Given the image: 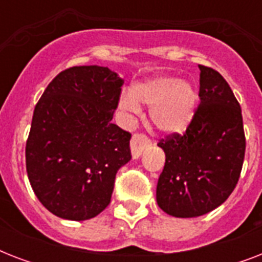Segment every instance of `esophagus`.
<instances>
[{"instance_id": "34e87169", "label": "esophagus", "mask_w": 262, "mask_h": 262, "mask_svg": "<svg viewBox=\"0 0 262 262\" xmlns=\"http://www.w3.org/2000/svg\"><path fill=\"white\" fill-rule=\"evenodd\" d=\"M151 144V140L148 139L145 135H141V133L133 135V137L130 140V149L133 159H139L141 154L144 152V149L149 147Z\"/></svg>"}]
</instances>
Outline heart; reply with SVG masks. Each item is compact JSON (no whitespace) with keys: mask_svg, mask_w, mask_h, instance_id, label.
Returning <instances> with one entry per match:
<instances>
[{"mask_svg":"<svg viewBox=\"0 0 262 262\" xmlns=\"http://www.w3.org/2000/svg\"><path fill=\"white\" fill-rule=\"evenodd\" d=\"M197 91L189 81L171 75H158L133 85L123 92L118 106L123 113L136 114L140 103L149 107L152 125L162 133L175 135L189 126L194 117Z\"/></svg>","mask_w":262,"mask_h":262,"instance_id":"heart-1","label":"heart"}]
</instances>
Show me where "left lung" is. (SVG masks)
Returning a JSON list of instances; mask_svg holds the SVG:
<instances>
[{
	"mask_svg": "<svg viewBox=\"0 0 262 262\" xmlns=\"http://www.w3.org/2000/svg\"><path fill=\"white\" fill-rule=\"evenodd\" d=\"M200 68V104L183 135L158 145L166 154L156 186L160 209L174 217L213 211L235 189L244 164L242 111L228 83L212 68Z\"/></svg>",
	"mask_w": 262,
	"mask_h": 262,
	"instance_id": "obj_1",
	"label": "left lung"
}]
</instances>
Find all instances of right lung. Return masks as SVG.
Segmentation results:
<instances>
[{
	"label": "right lung",
	"mask_w": 262,
	"mask_h": 262,
	"mask_svg": "<svg viewBox=\"0 0 262 262\" xmlns=\"http://www.w3.org/2000/svg\"><path fill=\"white\" fill-rule=\"evenodd\" d=\"M122 84L106 67H73L55 76L36 103L27 174L53 215L81 222L110 204L117 171L132 159L130 133L111 123Z\"/></svg>",
	"instance_id": "1"
}]
</instances>
